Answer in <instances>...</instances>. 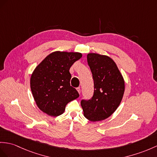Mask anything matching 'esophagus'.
<instances>
[{"mask_svg": "<svg viewBox=\"0 0 157 157\" xmlns=\"http://www.w3.org/2000/svg\"><path fill=\"white\" fill-rule=\"evenodd\" d=\"M76 90L78 91V93L79 94L81 93V88H80V87H77V88H76Z\"/></svg>", "mask_w": 157, "mask_h": 157, "instance_id": "1", "label": "esophagus"}]
</instances>
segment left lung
Here are the masks:
<instances>
[{
	"label": "left lung",
	"mask_w": 157,
	"mask_h": 157,
	"mask_svg": "<svg viewBox=\"0 0 157 157\" xmlns=\"http://www.w3.org/2000/svg\"><path fill=\"white\" fill-rule=\"evenodd\" d=\"M87 62L94 81L91 99L82 100L85 116L93 122L109 118L121 104L124 92V81L114 61L106 55L89 53Z\"/></svg>",
	"instance_id": "8db88e82"
}]
</instances>
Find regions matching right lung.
<instances>
[{"label":"right lung","instance_id":"add662e5","mask_svg":"<svg viewBox=\"0 0 157 157\" xmlns=\"http://www.w3.org/2000/svg\"><path fill=\"white\" fill-rule=\"evenodd\" d=\"M82 57L80 52L55 51L33 72L30 89L38 107L51 117L62 114L68 102L79 97L70 84L71 67Z\"/></svg>","mask_w":157,"mask_h":157}]
</instances>
